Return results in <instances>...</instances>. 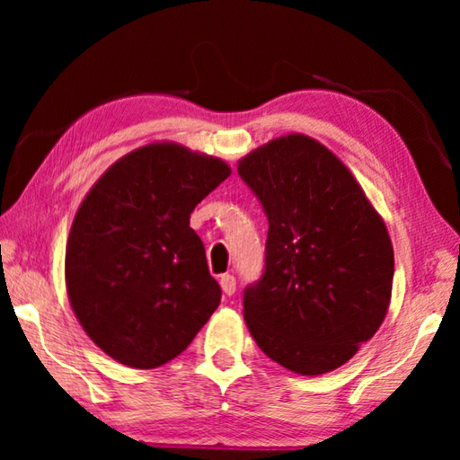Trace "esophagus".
<instances>
[{
  "label": "esophagus",
  "mask_w": 460,
  "mask_h": 460,
  "mask_svg": "<svg viewBox=\"0 0 460 460\" xmlns=\"http://www.w3.org/2000/svg\"><path fill=\"white\" fill-rule=\"evenodd\" d=\"M219 284L223 288V292L227 294V296H231L233 292H235V278H233L231 274H223L221 279H219Z\"/></svg>",
  "instance_id": "esophagus-1"
}]
</instances>
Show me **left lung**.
<instances>
[{"mask_svg": "<svg viewBox=\"0 0 460 460\" xmlns=\"http://www.w3.org/2000/svg\"><path fill=\"white\" fill-rule=\"evenodd\" d=\"M237 172L270 223L266 270L243 294L249 332L298 376L341 367L377 332L392 300L384 219L349 168L305 134L260 146Z\"/></svg>", "mask_w": 460, "mask_h": 460, "instance_id": "left-lung-1", "label": "left lung"}]
</instances>
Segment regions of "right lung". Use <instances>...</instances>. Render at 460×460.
I'll list each match as a JSON object with an SVG mask.
<instances>
[{"label":"right lung","mask_w":460,"mask_h":460,"mask_svg":"<svg viewBox=\"0 0 460 460\" xmlns=\"http://www.w3.org/2000/svg\"><path fill=\"white\" fill-rule=\"evenodd\" d=\"M229 174L221 158L154 142L109 166L83 199L66 241V294L111 359L160 367L219 306L190 213Z\"/></svg>","instance_id":"right-lung-1"}]
</instances>
